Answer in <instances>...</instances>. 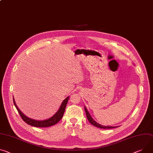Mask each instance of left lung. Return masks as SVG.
<instances>
[{
    "label": "left lung",
    "mask_w": 153,
    "mask_h": 153,
    "mask_svg": "<svg viewBox=\"0 0 153 153\" xmlns=\"http://www.w3.org/2000/svg\"><path fill=\"white\" fill-rule=\"evenodd\" d=\"M85 108V113H86V115H87V119L89 121V122L93 124V126H96V127H98L99 128H102V129H112V128H117L118 126H102V125L98 123L97 122H96L93 119V118L91 117L90 114H89V112H88L87 109L85 107H84Z\"/></svg>",
    "instance_id": "left-lung-1"
}]
</instances>
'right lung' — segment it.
Returning a JSON list of instances; mask_svg holds the SVG:
<instances>
[{
  "label": "right lung",
  "instance_id": "add662e5",
  "mask_svg": "<svg viewBox=\"0 0 153 153\" xmlns=\"http://www.w3.org/2000/svg\"><path fill=\"white\" fill-rule=\"evenodd\" d=\"M69 97L68 96L66 99H65L63 100V101L62 102L59 110L56 112V114H55L54 115H53L51 118L45 120H42V121H38V120H33L32 118H30L29 117H26L18 107L14 98H13V102H14V104H15L17 110L18 111V113L19 114L21 117L22 118L23 121H24L27 124H28L30 125V126H32L34 127L46 128V127H49V126H53V125L57 124L62 118L64 112H65L67 102L69 100Z\"/></svg>",
  "mask_w": 153,
  "mask_h": 153
}]
</instances>
